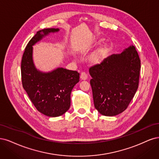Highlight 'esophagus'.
I'll list each match as a JSON object with an SVG mask.
<instances>
[{
  "mask_svg": "<svg viewBox=\"0 0 159 159\" xmlns=\"http://www.w3.org/2000/svg\"><path fill=\"white\" fill-rule=\"evenodd\" d=\"M80 77V79H81V80H85L87 79V78H88V76H87L86 73H85L84 72H83V73H81Z\"/></svg>",
  "mask_w": 159,
  "mask_h": 159,
  "instance_id": "esophagus-1",
  "label": "esophagus"
}]
</instances>
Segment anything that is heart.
<instances>
[{"label":"heart","instance_id":"b5f03b06","mask_svg":"<svg viewBox=\"0 0 159 159\" xmlns=\"http://www.w3.org/2000/svg\"><path fill=\"white\" fill-rule=\"evenodd\" d=\"M87 50L83 51V53H86ZM107 50L106 48H101L98 49L97 52L93 55L92 57V61L96 64H99L101 63L102 61H103L107 57Z\"/></svg>","mask_w":159,"mask_h":159}]
</instances>
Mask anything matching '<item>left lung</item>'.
Masks as SVG:
<instances>
[{"label": "left lung", "instance_id": "obj_1", "mask_svg": "<svg viewBox=\"0 0 159 159\" xmlns=\"http://www.w3.org/2000/svg\"><path fill=\"white\" fill-rule=\"evenodd\" d=\"M141 61L134 45L90 68L95 108L105 116L126 110L139 86Z\"/></svg>", "mask_w": 159, "mask_h": 159}]
</instances>
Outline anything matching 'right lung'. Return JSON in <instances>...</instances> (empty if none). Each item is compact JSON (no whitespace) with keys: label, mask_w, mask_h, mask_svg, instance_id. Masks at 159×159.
<instances>
[{"label":"right lung","mask_w":159,"mask_h":159,"mask_svg":"<svg viewBox=\"0 0 159 159\" xmlns=\"http://www.w3.org/2000/svg\"><path fill=\"white\" fill-rule=\"evenodd\" d=\"M59 28H47L38 31L25 49L21 64L24 89L40 113L48 117H58L68 111L70 93L79 82V73L62 67L48 72L36 68L33 59V46Z\"/></svg>","instance_id":"1"}]
</instances>
